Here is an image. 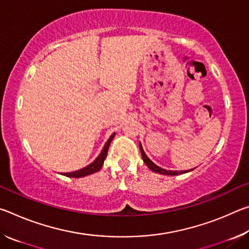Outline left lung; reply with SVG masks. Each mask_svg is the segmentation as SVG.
Returning <instances> with one entry per match:
<instances>
[{"mask_svg": "<svg viewBox=\"0 0 249 249\" xmlns=\"http://www.w3.org/2000/svg\"><path fill=\"white\" fill-rule=\"evenodd\" d=\"M140 148H141V153H142V160H144V162L146 163V166L149 168V169L151 171L154 172H157V174H160V175H167V176H177V175H181V174H184V172H189L191 170H187V171H174V170H166L163 169V168H160L159 166L156 165V163H154L151 160L147 157V155L145 154L144 149H142V146L141 145L140 142Z\"/></svg>", "mask_w": 249, "mask_h": 249, "instance_id": "8db88e82", "label": "left lung"}]
</instances>
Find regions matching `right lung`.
<instances>
[{
    "label": "right lung",
    "mask_w": 249,
    "mask_h": 249,
    "mask_svg": "<svg viewBox=\"0 0 249 249\" xmlns=\"http://www.w3.org/2000/svg\"><path fill=\"white\" fill-rule=\"evenodd\" d=\"M115 136V133L111 135V137L108 138V141L107 142V144L104 145L102 151H101V154L96 157V159L94 160L93 162L90 163L89 166L82 168V169H79L77 171H72V172H65L64 176L66 177H69V178H82V177H86V176H89L94 174V172H98L101 168H102L103 163H104V160L107 158V150H108V147L109 144H111V142L113 138Z\"/></svg>",
    "instance_id": "1"
}]
</instances>
